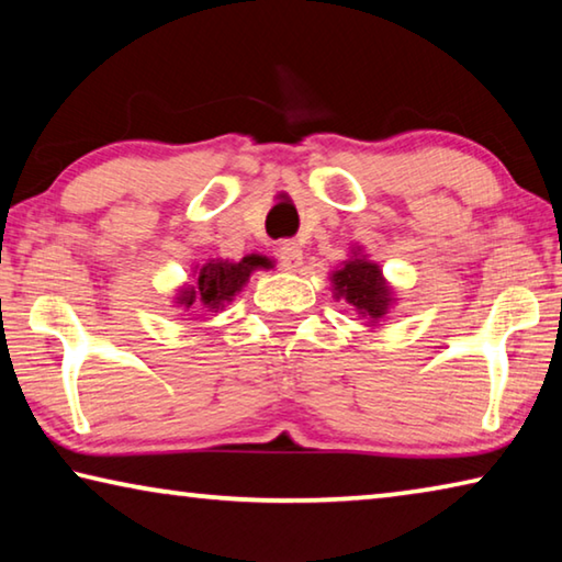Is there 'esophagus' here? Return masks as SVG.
I'll list each match as a JSON object with an SVG mask.
<instances>
[{
    "mask_svg": "<svg viewBox=\"0 0 562 562\" xmlns=\"http://www.w3.org/2000/svg\"><path fill=\"white\" fill-rule=\"evenodd\" d=\"M278 255H280V262H282L284 270L294 272V270H297L300 265H302V247H300L297 243H292V240L282 243Z\"/></svg>",
    "mask_w": 562,
    "mask_h": 562,
    "instance_id": "obj_1",
    "label": "esophagus"
}]
</instances>
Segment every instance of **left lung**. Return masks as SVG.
Listing matches in <instances>:
<instances>
[{
	"label": "left lung",
	"mask_w": 562,
	"mask_h": 562,
	"mask_svg": "<svg viewBox=\"0 0 562 562\" xmlns=\"http://www.w3.org/2000/svg\"><path fill=\"white\" fill-rule=\"evenodd\" d=\"M329 280L335 300H347L357 310V315L367 319V327H376L396 302L382 268L374 260H369L359 247L357 250L351 247L349 260L341 262Z\"/></svg>",
	"instance_id": "8db88e82"
}]
</instances>
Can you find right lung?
Returning a JSON list of instances; mask_svg holds the SVG:
<instances>
[{
  "instance_id": "obj_1",
  "label": "right lung",
  "mask_w": 562,
  "mask_h": 562,
  "mask_svg": "<svg viewBox=\"0 0 562 562\" xmlns=\"http://www.w3.org/2000/svg\"><path fill=\"white\" fill-rule=\"evenodd\" d=\"M274 268V262L268 258V255H258L250 252L245 255L243 260H223V258H211L205 265H201L193 270L195 282L183 284L176 292V307L190 310L193 304H203L207 312H221L225 304H231L235 300V294H240V290L250 280V274L255 270H270Z\"/></svg>"
}]
</instances>
